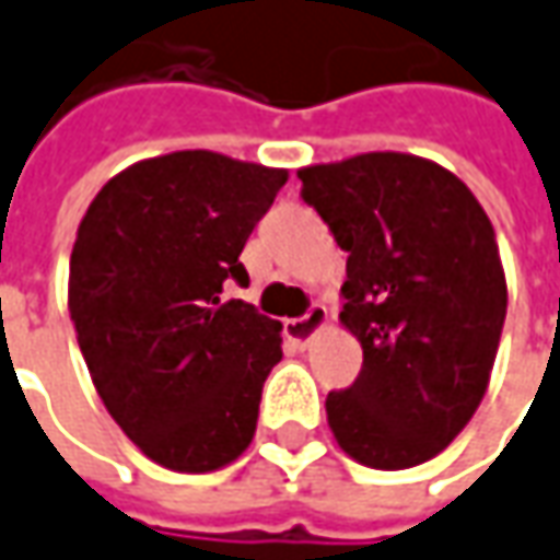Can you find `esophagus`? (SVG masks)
<instances>
[{"label":"esophagus","mask_w":560,"mask_h":560,"mask_svg":"<svg viewBox=\"0 0 560 560\" xmlns=\"http://www.w3.org/2000/svg\"><path fill=\"white\" fill-rule=\"evenodd\" d=\"M326 305H320V302H314V305L307 307L302 317H295V320H287V336L295 345H307V341L314 339V332L320 329V326L326 324Z\"/></svg>","instance_id":"obj_1"}]
</instances>
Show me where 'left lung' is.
I'll return each mask as SVG.
<instances>
[{
    "instance_id": "left-lung-1",
    "label": "left lung",
    "mask_w": 560,
    "mask_h": 560,
    "mask_svg": "<svg viewBox=\"0 0 560 560\" xmlns=\"http://www.w3.org/2000/svg\"><path fill=\"white\" fill-rule=\"evenodd\" d=\"M302 200L348 253L341 324L363 370L329 392L339 446L370 468L438 456L481 404L505 324L493 224L453 172L410 153H360L299 172Z\"/></svg>"
}]
</instances>
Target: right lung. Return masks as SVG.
<instances>
[{"label": "right lung", "mask_w": 560, "mask_h": 560, "mask_svg": "<svg viewBox=\"0 0 560 560\" xmlns=\"http://www.w3.org/2000/svg\"><path fill=\"white\" fill-rule=\"evenodd\" d=\"M283 168L212 150L135 163L101 187L70 255V320L97 394L141 453L215 471L249 446L280 320L231 299Z\"/></svg>", "instance_id": "obj_1"}]
</instances>
